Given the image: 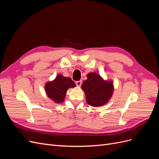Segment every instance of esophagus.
Instances as JSON below:
<instances>
[{
    "label": "esophagus",
    "instance_id": "1",
    "mask_svg": "<svg viewBox=\"0 0 159 159\" xmlns=\"http://www.w3.org/2000/svg\"><path fill=\"white\" fill-rule=\"evenodd\" d=\"M81 84H82V81H77L75 82V84L77 86H78V87H80V86L81 85Z\"/></svg>",
    "mask_w": 159,
    "mask_h": 159
}]
</instances>
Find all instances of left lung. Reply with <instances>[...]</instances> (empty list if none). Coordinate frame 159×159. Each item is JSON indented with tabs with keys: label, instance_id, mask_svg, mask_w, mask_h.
<instances>
[{
	"label": "left lung",
	"instance_id": "left-lung-1",
	"mask_svg": "<svg viewBox=\"0 0 159 159\" xmlns=\"http://www.w3.org/2000/svg\"><path fill=\"white\" fill-rule=\"evenodd\" d=\"M87 77L88 79L81 85L86 102L93 107H100L107 103L113 92L112 81L104 80L95 72L89 73Z\"/></svg>",
	"mask_w": 159,
	"mask_h": 159
}]
</instances>
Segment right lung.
Returning <instances> with one entry per match:
<instances>
[{
	"mask_svg": "<svg viewBox=\"0 0 159 159\" xmlns=\"http://www.w3.org/2000/svg\"><path fill=\"white\" fill-rule=\"evenodd\" d=\"M75 86V83L71 78L59 74L54 80L46 84L45 91L48 97L53 102L60 103L64 101L68 89L70 88H74Z\"/></svg>",
	"mask_w": 159,
	"mask_h": 159,
	"instance_id": "1",
	"label": "right lung"
}]
</instances>
